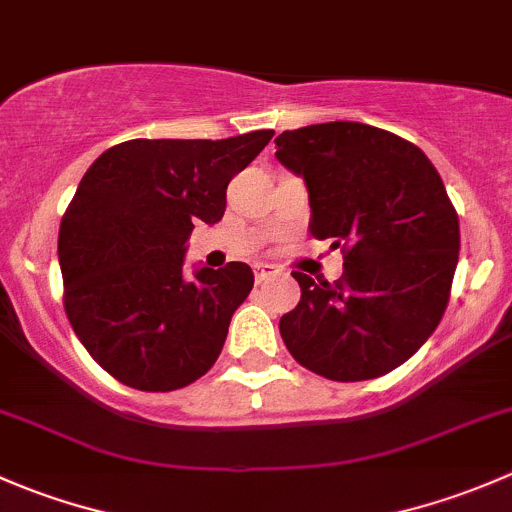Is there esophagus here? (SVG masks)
Instances as JSON below:
<instances>
[{"instance_id":"1","label":"esophagus","mask_w":512,"mask_h":512,"mask_svg":"<svg viewBox=\"0 0 512 512\" xmlns=\"http://www.w3.org/2000/svg\"><path fill=\"white\" fill-rule=\"evenodd\" d=\"M275 275V267L272 265H255V280L257 282H265Z\"/></svg>"}]
</instances>
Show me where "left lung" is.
Instances as JSON below:
<instances>
[{
	"label": "left lung",
	"mask_w": 512,
	"mask_h": 512,
	"mask_svg": "<svg viewBox=\"0 0 512 512\" xmlns=\"http://www.w3.org/2000/svg\"><path fill=\"white\" fill-rule=\"evenodd\" d=\"M275 143L307 185L312 237L344 245L334 285L292 272L302 297L280 319L289 354L332 381L389 374L431 337L451 294L461 232L441 175L414 143L356 121Z\"/></svg>",
	"instance_id": "left-lung-1"
}]
</instances>
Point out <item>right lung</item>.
I'll use <instances>...</instances> for the list:
<instances>
[{"label": "right lung", "instance_id": "right-lung-1", "mask_svg": "<svg viewBox=\"0 0 512 512\" xmlns=\"http://www.w3.org/2000/svg\"><path fill=\"white\" fill-rule=\"evenodd\" d=\"M275 131L223 141L136 138L98 156L59 227L64 307L98 364L141 391H175L215 364L235 309L255 285L250 265L195 267L198 220L225 213L227 183Z\"/></svg>", "mask_w": 512, "mask_h": 512}]
</instances>
